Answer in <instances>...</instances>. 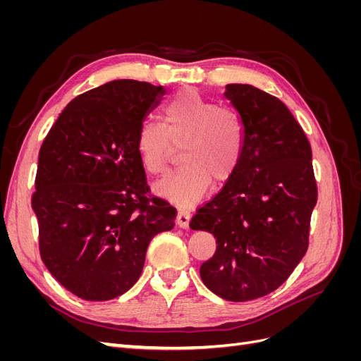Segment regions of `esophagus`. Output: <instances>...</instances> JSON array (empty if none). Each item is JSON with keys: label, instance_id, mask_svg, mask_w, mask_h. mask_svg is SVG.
Masks as SVG:
<instances>
[{"label": "esophagus", "instance_id": "1", "mask_svg": "<svg viewBox=\"0 0 361 361\" xmlns=\"http://www.w3.org/2000/svg\"><path fill=\"white\" fill-rule=\"evenodd\" d=\"M191 220V214L187 209H179L176 215V223L180 228H188Z\"/></svg>", "mask_w": 361, "mask_h": 361}]
</instances>
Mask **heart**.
Wrapping results in <instances>:
<instances>
[{
    "instance_id": "obj_1",
    "label": "heart",
    "mask_w": 361,
    "mask_h": 361,
    "mask_svg": "<svg viewBox=\"0 0 361 361\" xmlns=\"http://www.w3.org/2000/svg\"><path fill=\"white\" fill-rule=\"evenodd\" d=\"M180 146L182 166L157 185L161 197L178 204L199 202L212 180L224 183L241 164L245 128L233 108L218 106L194 89L174 94L164 108V126L145 122L138 128L135 147L149 174H161Z\"/></svg>"
}]
</instances>
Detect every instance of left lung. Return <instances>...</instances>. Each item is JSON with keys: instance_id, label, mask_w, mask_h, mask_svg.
<instances>
[{"instance_id": "1", "label": "left lung", "mask_w": 361, "mask_h": 361, "mask_svg": "<svg viewBox=\"0 0 361 361\" xmlns=\"http://www.w3.org/2000/svg\"><path fill=\"white\" fill-rule=\"evenodd\" d=\"M224 96L245 128L243 159L190 227L216 239L200 267L204 286L241 302L276 290L300 264L318 188L310 143L285 104L248 84H227Z\"/></svg>"}]
</instances>
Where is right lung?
Returning a JSON list of instances; mask_svg holds the SVG:
<instances>
[{"label": "right lung", "instance_id": "right-lung-1", "mask_svg": "<svg viewBox=\"0 0 361 361\" xmlns=\"http://www.w3.org/2000/svg\"><path fill=\"white\" fill-rule=\"evenodd\" d=\"M164 87L116 80L76 96L39 152L31 207L43 264L63 288L106 301L133 288L176 209L149 197L135 138Z\"/></svg>", "mask_w": 361, "mask_h": 361}]
</instances>
